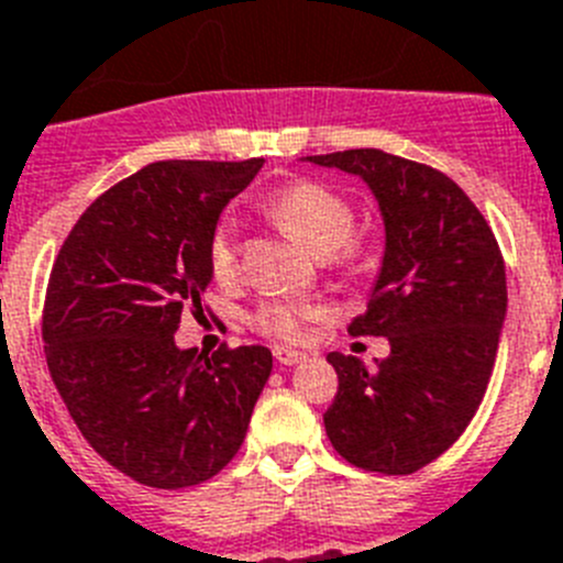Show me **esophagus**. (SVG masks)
I'll return each mask as SVG.
<instances>
[{"label": "esophagus", "mask_w": 563, "mask_h": 563, "mask_svg": "<svg viewBox=\"0 0 563 563\" xmlns=\"http://www.w3.org/2000/svg\"><path fill=\"white\" fill-rule=\"evenodd\" d=\"M273 355H276V361L282 363V366H296V363L307 361V352L287 350V346H276V350H273Z\"/></svg>", "instance_id": "34e87169"}]
</instances>
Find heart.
Returning a JSON list of instances; mask_svg holds the SVG:
<instances>
[{"instance_id": "b5f03b06", "label": "heart", "mask_w": 563, "mask_h": 563, "mask_svg": "<svg viewBox=\"0 0 563 563\" xmlns=\"http://www.w3.org/2000/svg\"><path fill=\"white\" fill-rule=\"evenodd\" d=\"M267 213L282 231L298 239L316 256H332L350 242L355 231V211L341 194L312 180H298L276 191L267 200ZM208 267L213 278L231 282L239 273L236 222L220 220L208 239ZM324 316L316 305L296 301H265L251 312V324L278 341H298L305 335L307 321Z\"/></svg>"}]
</instances>
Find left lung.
Returning <instances> with one entry per match:
<instances>
[{
	"label": "left lung",
	"instance_id": "8db88e82",
	"mask_svg": "<svg viewBox=\"0 0 563 563\" xmlns=\"http://www.w3.org/2000/svg\"><path fill=\"white\" fill-rule=\"evenodd\" d=\"M361 177L386 228L380 273L352 335L389 338L366 366L330 352L332 449L363 471L415 474L449 451L485 397L507 316L505 262L479 208L451 177L380 148L312 154Z\"/></svg>",
	"mask_w": 563,
	"mask_h": 563
}]
</instances>
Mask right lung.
<instances>
[{"instance_id":"add662e5","label":"right lung","mask_w":563,"mask_h":563,"mask_svg":"<svg viewBox=\"0 0 563 563\" xmlns=\"http://www.w3.org/2000/svg\"><path fill=\"white\" fill-rule=\"evenodd\" d=\"M265 166L163 161L103 191L64 239L44 298V355L84 440L163 490L211 479L236 456L273 369L267 346L180 350L202 312L208 239Z\"/></svg>"}]
</instances>
